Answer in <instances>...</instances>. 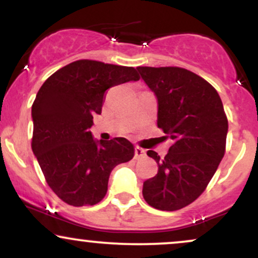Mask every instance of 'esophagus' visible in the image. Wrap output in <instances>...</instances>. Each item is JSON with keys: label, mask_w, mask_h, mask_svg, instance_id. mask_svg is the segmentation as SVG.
<instances>
[{"label": "esophagus", "mask_w": 258, "mask_h": 258, "mask_svg": "<svg viewBox=\"0 0 258 258\" xmlns=\"http://www.w3.org/2000/svg\"><path fill=\"white\" fill-rule=\"evenodd\" d=\"M146 156V150L142 149V148L136 147L135 148V159H142Z\"/></svg>", "instance_id": "1"}]
</instances>
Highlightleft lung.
<instances>
[{
  "mask_svg": "<svg viewBox=\"0 0 258 258\" xmlns=\"http://www.w3.org/2000/svg\"><path fill=\"white\" fill-rule=\"evenodd\" d=\"M158 99V127L172 139L164 159L147 154L159 165L143 183V198L154 209L176 211L205 190L220 165L228 120L217 91L197 74L177 67H138Z\"/></svg>",
  "mask_w": 258,
  "mask_h": 258,
  "instance_id": "1",
  "label": "left lung"
}]
</instances>
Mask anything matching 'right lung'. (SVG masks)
I'll list each match as a JSON object with an SVG mask.
<instances>
[{
	"mask_svg": "<svg viewBox=\"0 0 258 258\" xmlns=\"http://www.w3.org/2000/svg\"><path fill=\"white\" fill-rule=\"evenodd\" d=\"M135 68L76 60L44 81L31 108V148L48 185L64 203L96 205L105 197L112 168L130 161L126 138L97 141L90 128L102 112L105 91L138 81Z\"/></svg>",
	"mask_w": 258,
	"mask_h": 258,
	"instance_id": "1",
	"label": "right lung"
}]
</instances>
